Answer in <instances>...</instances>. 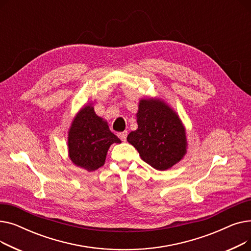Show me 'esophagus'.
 Returning <instances> with one entry per match:
<instances>
[{"instance_id":"1","label":"esophagus","mask_w":251,"mask_h":251,"mask_svg":"<svg viewBox=\"0 0 251 251\" xmlns=\"http://www.w3.org/2000/svg\"><path fill=\"white\" fill-rule=\"evenodd\" d=\"M127 131H123V132H120V133H118V136L120 137V139L122 140V141H126V138H127Z\"/></svg>"}]
</instances>
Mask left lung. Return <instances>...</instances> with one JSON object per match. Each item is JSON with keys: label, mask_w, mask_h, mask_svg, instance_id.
I'll return each mask as SVG.
<instances>
[{"label": "left lung", "mask_w": 251, "mask_h": 251, "mask_svg": "<svg viewBox=\"0 0 251 251\" xmlns=\"http://www.w3.org/2000/svg\"><path fill=\"white\" fill-rule=\"evenodd\" d=\"M136 118L138 128L128 134L127 141L144 162L165 171L183 159L188 147L186 130L179 115L164 100L141 99Z\"/></svg>", "instance_id": "obj_1"}]
</instances>
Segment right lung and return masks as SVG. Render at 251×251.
<instances>
[{
  "mask_svg": "<svg viewBox=\"0 0 251 251\" xmlns=\"http://www.w3.org/2000/svg\"><path fill=\"white\" fill-rule=\"evenodd\" d=\"M113 143H121L109 128L108 122L99 117L92 102L85 103L75 115L68 130V152L71 162L88 172L104 165Z\"/></svg>",
  "mask_w": 251,
  "mask_h": 251,
  "instance_id": "1",
  "label": "right lung"
}]
</instances>
